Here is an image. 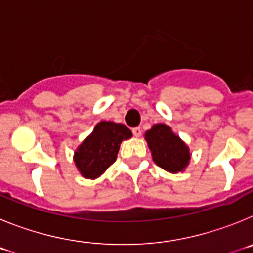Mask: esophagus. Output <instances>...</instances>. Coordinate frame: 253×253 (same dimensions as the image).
Instances as JSON below:
<instances>
[{
    "instance_id": "esophagus-1",
    "label": "esophagus",
    "mask_w": 253,
    "mask_h": 253,
    "mask_svg": "<svg viewBox=\"0 0 253 253\" xmlns=\"http://www.w3.org/2000/svg\"><path fill=\"white\" fill-rule=\"evenodd\" d=\"M133 134H134V137H140L142 135V129L139 128V126H137V128H133Z\"/></svg>"
}]
</instances>
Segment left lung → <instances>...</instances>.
Wrapping results in <instances>:
<instances>
[{"mask_svg":"<svg viewBox=\"0 0 253 253\" xmlns=\"http://www.w3.org/2000/svg\"><path fill=\"white\" fill-rule=\"evenodd\" d=\"M146 140L154 163L171 173L182 172L190 162V151L185 142L169 125L156 124L146 131Z\"/></svg>","mask_w":253,"mask_h":253,"instance_id":"1","label":"left lung"}]
</instances>
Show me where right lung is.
I'll return each mask as SVG.
<instances>
[{
	"label": "right lung",
	"instance_id": "right-lung-1",
	"mask_svg": "<svg viewBox=\"0 0 253 253\" xmlns=\"http://www.w3.org/2000/svg\"><path fill=\"white\" fill-rule=\"evenodd\" d=\"M131 137L124 124L100 122L75 152L76 167L86 178H97L115 162L120 143Z\"/></svg>",
	"mask_w": 253,
	"mask_h": 253
}]
</instances>
